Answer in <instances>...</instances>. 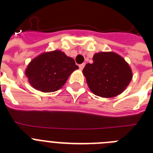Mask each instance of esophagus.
Masks as SVG:
<instances>
[{
	"instance_id": "34e87169",
	"label": "esophagus",
	"mask_w": 153,
	"mask_h": 153,
	"mask_svg": "<svg viewBox=\"0 0 153 153\" xmlns=\"http://www.w3.org/2000/svg\"><path fill=\"white\" fill-rule=\"evenodd\" d=\"M84 67H85V63H82V64H80V65H79V69H80L81 70H82L83 68H84Z\"/></svg>"
}]
</instances>
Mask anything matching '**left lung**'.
Masks as SVG:
<instances>
[{
  "instance_id": "8db88e82",
  "label": "left lung",
  "mask_w": 153,
  "mask_h": 153,
  "mask_svg": "<svg viewBox=\"0 0 153 153\" xmlns=\"http://www.w3.org/2000/svg\"><path fill=\"white\" fill-rule=\"evenodd\" d=\"M93 60L83 70L90 90L106 98L123 93L132 78L130 67L123 58L116 53L100 52L94 54Z\"/></svg>"
}]
</instances>
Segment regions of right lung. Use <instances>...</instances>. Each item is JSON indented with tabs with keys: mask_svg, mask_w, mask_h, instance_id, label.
I'll return each instance as SVG.
<instances>
[{
	"mask_svg": "<svg viewBox=\"0 0 153 153\" xmlns=\"http://www.w3.org/2000/svg\"><path fill=\"white\" fill-rule=\"evenodd\" d=\"M79 69L73 58L60 51L43 53L28 64L25 74L33 88L44 93L60 90L70 75Z\"/></svg>",
	"mask_w": 153,
	"mask_h": 153,
	"instance_id": "obj_1",
	"label": "right lung"
}]
</instances>
